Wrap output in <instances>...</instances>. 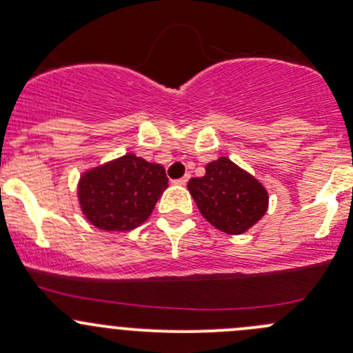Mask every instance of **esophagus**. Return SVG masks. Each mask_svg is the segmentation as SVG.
I'll return each instance as SVG.
<instances>
[{
  "label": "esophagus",
  "instance_id": "obj_1",
  "mask_svg": "<svg viewBox=\"0 0 353 353\" xmlns=\"http://www.w3.org/2000/svg\"><path fill=\"white\" fill-rule=\"evenodd\" d=\"M188 181H190V176H184V177H181V179H176V181H174V183H176L177 186H184V184H186Z\"/></svg>",
  "mask_w": 353,
  "mask_h": 353
}]
</instances>
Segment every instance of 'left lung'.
<instances>
[{
	"label": "left lung",
	"instance_id": "obj_1",
	"mask_svg": "<svg viewBox=\"0 0 353 353\" xmlns=\"http://www.w3.org/2000/svg\"><path fill=\"white\" fill-rule=\"evenodd\" d=\"M205 176L188 183L201 215L225 234H244L268 210V193L256 177L220 157L205 167Z\"/></svg>",
	"mask_w": 353,
	"mask_h": 353
}]
</instances>
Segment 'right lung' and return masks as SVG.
<instances>
[{"instance_id": "right-lung-1", "label": "right lung", "mask_w": 353, "mask_h": 353, "mask_svg": "<svg viewBox=\"0 0 353 353\" xmlns=\"http://www.w3.org/2000/svg\"><path fill=\"white\" fill-rule=\"evenodd\" d=\"M165 169L134 154L87 170L78 183L85 219L97 229L126 232L152 215L167 184Z\"/></svg>"}]
</instances>
